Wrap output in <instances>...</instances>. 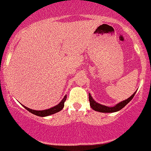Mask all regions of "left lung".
Returning a JSON list of instances; mask_svg holds the SVG:
<instances>
[{
  "label": "left lung",
  "instance_id": "1",
  "mask_svg": "<svg viewBox=\"0 0 151 151\" xmlns=\"http://www.w3.org/2000/svg\"><path fill=\"white\" fill-rule=\"evenodd\" d=\"M137 91L131 96L129 98H128L127 99L124 100V101H121L118 104H117L116 105H115L114 106H105V105L101 104L99 103L96 102L95 100L93 99V97L91 96V94L89 93V101H90V105H91V108L93 109H94L95 111H97V112H104V113H109V112H118V111L121 110L122 108L124 107L128 103H129V101L134 98V96L135 93H136Z\"/></svg>",
  "mask_w": 151,
  "mask_h": 151
}]
</instances>
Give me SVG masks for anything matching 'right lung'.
Returning a JSON list of instances; mask_svg holds the SVG:
<instances>
[{"label": "right lung", "mask_w": 151, "mask_h": 151, "mask_svg": "<svg viewBox=\"0 0 151 151\" xmlns=\"http://www.w3.org/2000/svg\"><path fill=\"white\" fill-rule=\"evenodd\" d=\"M66 95L64 96L63 99L60 101V102L58 104L55 105V106H52V107L50 108V109H45V110H35V109H30V108L27 107V106H24V105L22 104V105L27 109V110L29 111L30 113L33 114V115H37V116H40V117H46V116H49V115H52V114L56 113V112H60V111L63 109V106H64V102L65 101H66Z\"/></svg>", "instance_id": "obj_1"}]
</instances>
